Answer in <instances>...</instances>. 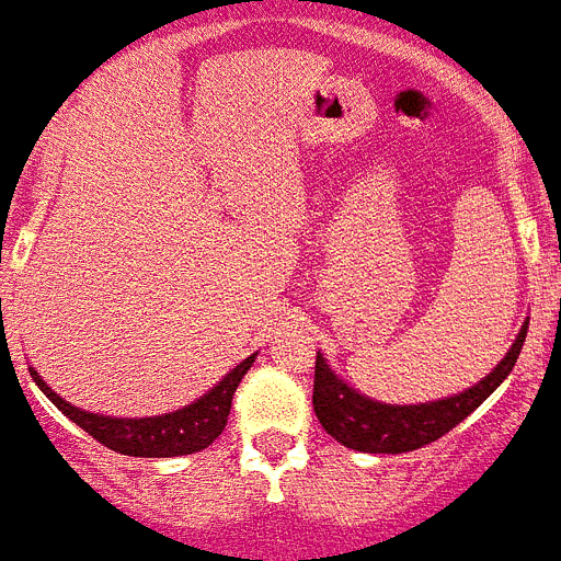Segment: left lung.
<instances>
[{
    "label": "left lung",
    "instance_id": "1",
    "mask_svg": "<svg viewBox=\"0 0 561 561\" xmlns=\"http://www.w3.org/2000/svg\"><path fill=\"white\" fill-rule=\"evenodd\" d=\"M525 336H528V322L522 324L519 336L511 345L505 359L499 362L482 382L456 393V397L422 404H385L362 397L359 390L347 388L328 368L322 353H317L313 411H317V419L322 422L324 431L331 433L336 442H342L345 448L362 450V454H408V450L436 442L477 411L479 404L507 379V374L519 359Z\"/></svg>",
    "mask_w": 561,
    "mask_h": 561
}]
</instances>
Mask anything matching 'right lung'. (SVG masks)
I'll list each match as a JSON object with an SVG mask.
<instances>
[{"label":"right lung","mask_w":561,"mask_h":561,"mask_svg":"<svg viewBox=\"0 0 561 561\" xmlns=\"http://www.w3.org/2000/svg\"><path fill=\"white\" fill-rule=\"evenodd\" d=\"M256 353L239 362L237 368L225 376L222 382L210 388L205 397L196 402L185 404L173 413H162V416H145V419H116L102 416V413H88L77 404L65 402L59 393L45 385L36 370L31 368L33 382L39 385V390L50 402L70 419L77 422L84 433H91L93 439L102 442L105 448L116 450L125 456H145V459H168V456H187L196 450H205L214 445V439L228 425L230 402L237 393L242 376L251 370Z\"/></svg>","instance_id":"add662e5"}]
</instances>
